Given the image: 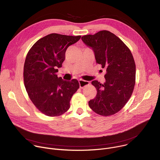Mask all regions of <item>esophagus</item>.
Returning a JSON list of instances; mask_svg holds the SVG:
<instances>
[{
  "label": "esophagus",
  "mask_w": 160,
  "mask_h": 160,
  "mask_svg": "<svg viewBox=\"0 0 160 160\" xmlns=\"http://www.w3.org/2000/svg\"><path fill=\"white\" fill-rule=\"evenodd\" d=\"M78 82H79L80 87L81 88H83L85 86H86V85L89 84V82L88 81H85V80H79Z\"/></svg>",
  "instance_id": "obj_1"
}]
</instances>
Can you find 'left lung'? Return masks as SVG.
Instances as JSON below:
<instances>
[{
  "label": "left lung",
  "mask_w": 160,
  "mask_h": 160,
  "mask_svg": "<svg viewBox=\"0 0 160 160\" xmlns=\"http://www.w3.org/2000/svg\"><path fill=\"white\" fill-rule=\"evenodd\" d=\"M82 40L94 51L96 62L106 69L104 83L92 82L97 94L88 101V106L100 115H114L125 105L133 92L135 80L133 56L120 38L107 30L84 35Z\"/></svg>",
  "instance_id": "8db88e82"
}]
</instances>
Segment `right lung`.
<instances>
[{"label":"right lung","mask_w":160,"mask_h":160,"mask_svg":"<svg viewBox=\"0 0 160 160\" xmlns=\"http://www.w3.org/2000/svg\"><path fill=\"white\" fill-rule=\"evenodd\" d=\"M81 36L51 33L39 39L28 52L24 64V83L28 96L44 115L58 117L69 109L70 100L79 88L76 79L58 77L68 48Z\"/></svg>","instance_id":"add662e5"}]
</instances>
